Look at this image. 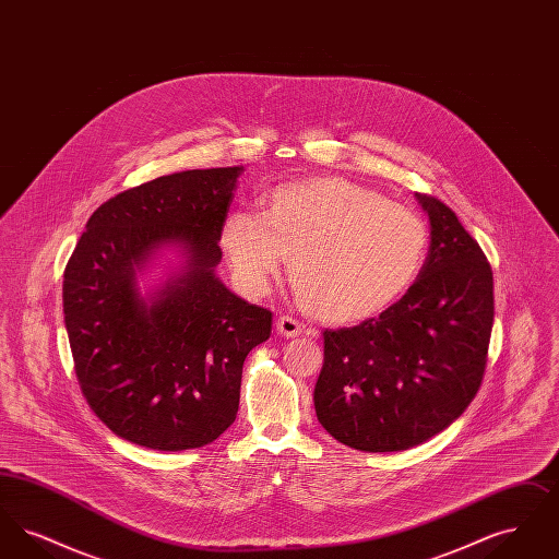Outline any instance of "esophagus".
<instances>
[{
	"label": "esophagus",
	"mask_w": 559,
	"mask_h": 559,
	"mask_svg": "<svg viewBox=\"0 0 559 559\" xmlns=\"http://www.w3.org/2000/svg\"><path fill=\"white\" fill-rule=\"evenodd\" d=\"M276 331L283 335V337H299L301 331H304V324L299 320L292 319V317H281L276 320Z\"/></svg>",
	"instance_id": "1"
}]
</instances>
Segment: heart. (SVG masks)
Listing matches in <instances>:
<instances>
[{
	"label": "heart",
	"instance_id": "b5f03b06",
	"mask_svg": "<svg viewBox=\"0 0 559 559\" xmlns=\"http://www.w3.org/2000/svg\"><path fill=\"white\" fill-rule=\"evenodd\" d=\"M219 245L240 287L262 293L289 255L301 308L349 324L392 308L426 266L429 228L413 210L337 176L272 188L262 212H230Z\"/></svg>",
	"mask_w": 559,
	"mask_h": 559
}]
</instances>
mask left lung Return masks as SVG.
<instances>
[{"mask_svg":"<svg viewBox=\"0 0 559 559\" xmlns=\"http://www.w3.org/2000/svg\"><path fill=\"white\" fill-rule=\"evenodd\" d=\"M415 199L431 237L415 285L379 319L324 331L317 417L356 451L424 444L463 415L486 369L495 319L490 264L444 203Z\"/></svg>","mask_w":559,"mask_h":559,"instance_id":"1","label":"left lung"}]
</instances>
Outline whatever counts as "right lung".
<instances>
[{
    "instance_id": "add662e5",
    "label": "right lung",
    "mask_w": 559,
    "mask_h": 559,
    "mask_svg": "<svg viewBox=\"0 0 559 559\" xmlns=\"http://www.w3.org/2000/svg\"><path fill=\"white\" fill-rule=\"evenodd\" d=\"M242 171L188 169L119 192L92 213L64 270L81 392L138 447L188 451L219 438L237 419L242 362L270 337L272 312L215 272ZM153 266L164 274L142 293Z\"/></svg>"
}]
</instances>
